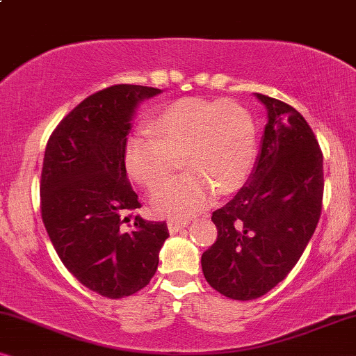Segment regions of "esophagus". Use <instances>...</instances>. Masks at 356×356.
Returning <instances> with one entry per match:
<instances>
[{"label":"esophagus","mask_w":356,"mask_h":356,"mask_svg":"<svg viewBox=\"0 0 356 356\" xmlns=\"http://www.w3.org/2000/svg\"><path fill=\"white\" fill-rule=\"evenodd\" d=\"M168 225V232L175 235V233H178L179 230H183V228L188 227V222H178V220H168L167 222Z\"/></svg>","instance_id":"esophagus-1"}]
</instances>
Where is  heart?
I'll use <instances>...</instances> for the list:
<instances>
[{
  "label": "heart",
  "mask_w": 356,
  "mask_h": 356,
  "mask_svg": "<svg viewBox=\"0 0 356 356\" xmlns=\"http://www.w3.org/2000/svg\"><path fill=\"white\" fill-rule=\"evenodd\" d=\"M157 139L138 133L124 147L129 177L145 189L157 188L172 173L179 155L183 175L150 196L157 213L188 218L207 207L216 193L227 196L250 178L256 155V128L241 105L201 97L175 100L149 120Z\"/></svg>",
  "instance_id": "1"
}]
</instances>
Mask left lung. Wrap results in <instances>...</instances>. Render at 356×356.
<instances>
[{
  "label": "left lung",
  "mask_w": 356,
  "mask_h": 356,
  "mask_svg": "<svg viewBox=\"0 0 356 356\" xmlns=\"http://www.w3.org/2000/svg\"><path fill=\"white\" fill-rule=\"evenodd\" d=\"M267 108L261 152L236 196L212 213L217 241L201 257L209 285L254 300L289 275L323 209V152L306 120L285 102L256 94Z\"/></svg>",
  "instance_id": "obj_1"
}]
</instances>
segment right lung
<instances>
[{
  "instance_id": "obj_1",
  "label": "right lung",
  "mask_w": 356,
  "mask_h": 356,
  "mask_svg": "<svg viewBox=\"0 0 356 356\" xmlns=\"http://www.w3.org/2000/svg\"><path fill=\"white\" fill-rule=\"evenodd\" d=\"M160 92L131 84L95 92L61 120L47 143L42 220L66 269L106 298L144 289L170 236L165 222L129 213L140 202L124 167L136 108Z\"/></svg>"
}]
</instances>
